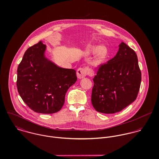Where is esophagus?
Listing matches in <instances>:
<instances>
[{"label": "esophagus", "mask_w": 159, "mask_h": 159, "mask_svg": "<svg viewBox=\"0 0 159 159\" xmlns=\"http://www.w3.org/2000/svg\"><path fill=\"white\" fill-rule=\"evenodd\" d=\"M93 74V73L92 70H91V69L88 67L79 68L76 71L77 77L79 79H82V78H84L87 75H92Z\"/></svg>", "instance_id": "1"}]
</instances>
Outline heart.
I'll return each instance as SVG.
<instances>
[{"mask_svg":"<svg viewBox=\"0 0 159 159\" xmlns=\"http://www.w3.org/2000/svg\"><path fill=\"white\" fill-rule=\"evenodd\" d=\"M88 53H95V59L97 63L101 64L108 57V50L105 46H100L97 47L95 46H89L86 49Z\"/></svg>","mask_w":159,"mask_h":159,"instance_id":"b5f03b06","label":"heart"}]
</instances>
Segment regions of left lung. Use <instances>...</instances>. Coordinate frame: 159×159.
<instances>
[{
  "label": "left lung",
  "mask_w": 159,
  "mask_h": 159,
  "mask_svg": "<svg viewBox=\"0 0 159 159\" xmlns=\"http://www.w3.org/2000/svg\"><path fill=\"white\" fill-rule=\"evenodd\" d=\"M116 55L100 66L93 78L91 102L101 113L119 112L136 100L141 73L136 52L125 43L119 45Z\"/></svg>",
  "instance_id": "1"
}]
</instances>
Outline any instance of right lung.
I'll return each mask as SVG.
<instances>
[{"label":"right lung","mask_w":159,"mask_h":159,"mask_svg":"<svg viewBox=\"0 0 159 159\" xmlns=\"http://www.w3.org/2000/svg\"><path fill=\"white\" fill-rule=\"evenodd\" d=\"M41 41L29 48L17 70V89L24 102L39 113L58 112L68 88L77 80L76 71L61 68L45 56Z\"/></svg>","instance_id":"1"}]
</instances>
